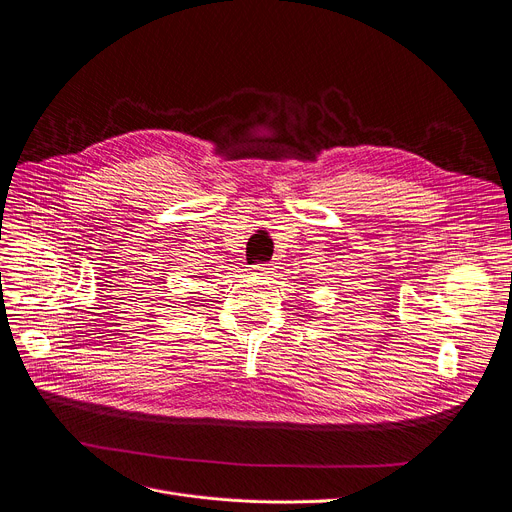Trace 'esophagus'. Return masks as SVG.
Instances as JSON below:
<instances>
[{"label": "esophagus", "mask_w": 512, "mask_h": 512, "mask_svg": "<svg viewBox=\"0 0 512 512\" xmlns=\"http://www.w3.org/2000/svg\"><path fill=\"white\" fill-rule=\"evenodd\" d=\"M271 269H273V263H259V265H255V271H259V273H271Z\"/></svg>", "instance_id": "1"}]
</instances>
